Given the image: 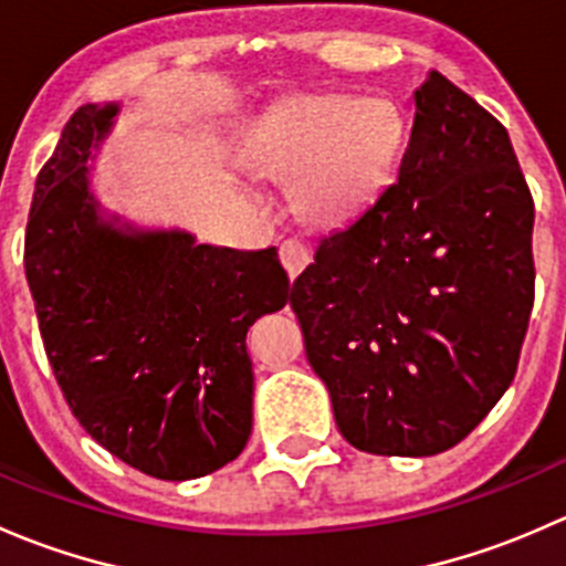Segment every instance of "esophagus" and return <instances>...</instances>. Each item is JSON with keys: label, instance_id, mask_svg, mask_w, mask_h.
<instances>
[{"label": "esophagus", "instance_id": "esophagus-1", "mask_svg": "<svg viewBox=\"0 0 566 566\" xmlns=\"http://www.w3.org/2000/svg\"><path fill=\"white\" fill-rule=\"evenodd\" d=\"M279 256H282V265L284 271L290 273V279H295L306 265H310L312 251L306 249V243H301L298 238H290V241H284L282 247H279Z\"/></svg>", "mask_w": 566, "mask_h": 566}]
</instances>
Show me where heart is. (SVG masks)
Returning a JSON list of instances; mask_svg holds the SVG:
<instances>
[{"label":"heart","mask_w":566,"mask_h":566,"mask_svg":"<svg viewBox=\"0 0 566 566\" xmlns=\"http://www.w3.org/2000/svg\"><path fill=\"white\" fill-rule=\"evenodd\" d=\"M402 142V114L389 101L301 95L251 125L243 158L254 175L293 180L306 219L339 224L384 191Z\"/></svg>","instance_id":"heart-1"}]
</instances>
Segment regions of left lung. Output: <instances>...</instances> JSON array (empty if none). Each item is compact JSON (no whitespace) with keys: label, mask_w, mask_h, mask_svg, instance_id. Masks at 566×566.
Segmentation results:
<instances>
[{"label":"left lung","mask_w":566,"mask_h":566,"mask_svg":"<svg viewBox=\"0 0 566 566\" xmlns=\"http://www.w3.org/2000/svg\"><path fill=\"white\" fill-rule=\"evenodd\" d=\"M531 230L506 128L432 71L397 182L319 241L290 295L350 447L430 458L504 397L534 306Z\"/></svg>","instance_id":"1"}]
</instances>
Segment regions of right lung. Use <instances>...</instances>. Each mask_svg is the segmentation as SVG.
I'll use <instances>...</instances> for the list:
<instances>
[{"label":"right lung","mask_w":566,"mask_h":566,"mask_svg":"<svg viewBox=\"0 0 566 566\" xmlns=\"http://www.w3.org/2000/svg\"><path fill=\"white\" fill-rule=\"evenodd\" d=\"M119 106L87 104L35 180L24 268L54 378L78 424L147 476L219 471L251 436L247 331L279 312L290 279L276 249L197 243L180 230L104 219L93 150Z\"/></svg>","instance_id":"1"}]
</instances>
